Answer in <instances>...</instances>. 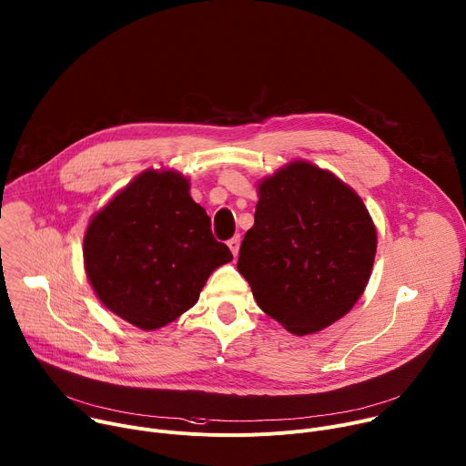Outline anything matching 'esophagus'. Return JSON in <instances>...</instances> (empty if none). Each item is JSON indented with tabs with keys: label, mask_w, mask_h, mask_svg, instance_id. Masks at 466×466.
<instances>
[{
	"label": "esophagus",
	"mask_w": 466,
	"mask_h": 466,
	"mask_svg": "<svg viewBox=\"0 0 466 466\" xmlns=\"http://www.w3.org/2000/svg\"><path fill=\"white\" fill-rule=\"evenodd\" d=\"M239 243H241L239 236H234L232 239H228V248L232 250V254H234V256H238V252H239Z\"/></svg>",
	"instance_id": "1"
}]
</instances>
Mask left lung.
Returning <instances> with one entry per match:
<instances>
[{"label":"left lung","mask_w":466,"mask_h":466,"mask_svg":"<svg viewBox=\"0 0 466 466\" xmlns=\"http://www.w3.org/2000/svg\"><path fill=\"white\" fill-rule=\"evenodd\" d=\"M376 245L363 198L331 171L293 160L258 182L238 271L261 311L291 334L308 336L354 308L369 284Z\"/></svg>","instance_id":"1"}]
</instances>
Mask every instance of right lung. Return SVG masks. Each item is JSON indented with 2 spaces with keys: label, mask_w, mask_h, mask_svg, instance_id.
<instances>
[{
  "label": "right lung",
  "mask_w": 466,
  "mask_h": 466,
  "mask_svg": "<svg viewBox=\"0 0 466 466\" xmlns=\"http://www.w3.org/2000/svg\"><path fill=\"white\" fill-rule=\"evenodd\" d=\"M83 259L101 304L142 329H158L195 306L208 277L232 261L207 210L175 169H146L99 208Z\"/></svg>",
  "instance_id": "right-lung-1"
}]
</instances>
